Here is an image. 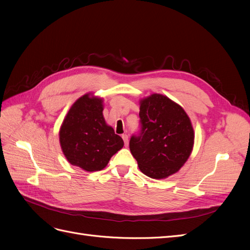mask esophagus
<instances>
[{"mask_svg": "<svg viewBox=\"0 0 250 250\" xmlns=\"http://www.w3.org/2000/svg\"><path fill=\"white\" fill-rule=\"evenodd\" d=\"M122 139L124 141V145L127 147L128 146V135L125 133V134H122Z\"/></svg>", "mask_w": 250, "mask_h": 250, "instance_id": "34e87169", "label": "esophagus"}]
</instances>
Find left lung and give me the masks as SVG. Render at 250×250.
<instances>
[{
	"label": "left lung",
	"instance_id": "8db88e82",
	"mask_svg": "<svg viewBox=\"0 0 250 250\" xmlns=\"http://www.w3.org/2000/svg\"><path fill=\"white\" fill-rule=\"evenodd\" d=\"M140 130L129 141L140 170L151 178L176 173L190 156L194 130L186 111L169 98L153 94L141 101Z\"/></svg>",
	"mask_w": 250,
	"mask_h": 250
}]
</instances>
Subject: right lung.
<instances>
[{"mask_svg":"<svg viewBox=\"0 0 250 250\" xmlns=\"http://www.w3.org/2000/svg\"><path fill=\"white\" fill-rule=\"evenodd\" d=\"M99 98L84 95L73 104L59 131L63 154L70 164L93 172L106 167L124 146L120 135L105 123Z\"/></svg>","mask_w":250,"mask_h":250,"instance_id":"right-lung-1","label":"right lung"}]
</instances>
